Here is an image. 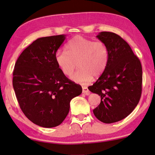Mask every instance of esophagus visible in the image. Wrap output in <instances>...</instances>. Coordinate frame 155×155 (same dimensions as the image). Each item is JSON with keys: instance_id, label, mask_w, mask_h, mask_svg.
Listing matches in <instances>:
<instances>
[{"instance_id": "34e87169", "label": "esophagus", "mask_w": 155, "mask_h": 155, "mask_svg": "<svg viewBox=\"0 0 155 155\" xmlns=\"http://www.w3.org/2000/svg\"><path fill=\"white\" fill-rule=\"evenodd\" d=\"M82 89H83V93L84 94H85V95H87V96L90 95V91L88 90V88L87 87H83Z\"/></svg>"}]
</instances>
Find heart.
Masks as SVG:
<instances>
[{"mask_svg": "<svg viewBox=\"0 0 155 155\" xmlns=\"http://www.w3.org/2000/svg\"><path fill=\"white\" fill-rule=\"evenodd\" d=\"M65 51H57L54 60L65 76H71L77 67L78 71L71 77L76 83L85 84L98 77L105 70L109 59V51L105 44L76 36L65 46Z\"/></svg>", "mask_w": 155, "mask_h": 155, "instance_id": "obj_1", "label": "heart"}]
</instances>
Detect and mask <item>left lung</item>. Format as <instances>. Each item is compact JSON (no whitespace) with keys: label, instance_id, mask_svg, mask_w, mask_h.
<instances>
[{"label":"left lung","instance_id":"1","mask_svg":"<svg viewBox=\"0 0 155 155\" xmlns=\"http://www.w3.org/2000/svg\"><path fill=\"white\" fill-rule=\"evenodd\" d=\"M96 38L106 44L109 59L104 72L88 89L101 96V103L93 110L94 115L102 122L110 124L125 118L137 105L142 68L128 44L118 35L103 31Z\"/></svg>","mask_w":155,"mask_h":155}]
</instances>
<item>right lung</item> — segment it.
<instances>
[{"label":"right lung","mask_w":155,"mask_h":155,"mask_svg":"<svg viewBox=\"0 0 155 155\" xmlns=\"http://www.w3.org/2000/svg\"><path fill=\"white\" fill-rule=\"evenodd\" d=\"M66 35L37 39L18 57L13 87L27 118L44 128L61 124L69 113L71 100L82 93L81 86L63 74L54 54Z\"/></svg>","instance_id":"1"}]
</instances>
